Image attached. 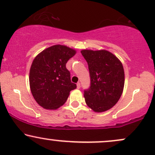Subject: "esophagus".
<instances>
[{
    "mask_svg": "<svg viewBox=\"0 0 155 155\" xmlns=\"http://www.w3.org/2000/svg\"><path fill=\"white\" fill-rule=\"evenodd\" d=\"M77 88H78V89L81 88V83H77Z\"/></svg>",
    "mask_w": 155,
    "mask_h": 155,
    "instance_id": "34e87169",
    "label": "esophagus"
}]
</instances>
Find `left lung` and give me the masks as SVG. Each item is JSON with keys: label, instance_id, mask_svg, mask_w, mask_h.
Segmentation results:
<instances>
[{"label": "left lung", "instance_id": "obj_1", "mask_svg": "<svg viewBox=\"0 0 155 155\" xmlns=\"http://www.w3.org/2000/svg\"><path fill=\"white\" fill-rule=\"evenodd\" d=\"M88 65L91 85L84 91L86 104L96 112L110 110L123 94L124 69L121 61L106 50H82Z\"/></svg>", "mask_w": 155, "mask_h": 155}]
</instances>
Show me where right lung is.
I'll return each instance as SVG.
<instances>
[{
  "instance_id": "add662e5",
  "label": "right lung",
  "mask_w": 155,
  "mask_h": 155,
  "mask_svg": "<svg viewBox=\"0 0 155 155\" xmlns=\"http://www.w3.org/2000/svg\"><path fill=\"white\" fill-rule=\"evenodd\" d=\"M75 54V50L66 45H55L34 59L29 77L30 90L43 108L56 110L66 102L71 91L76 88L66 68L67 61Z\"/></svg>"
}]
</instances>
